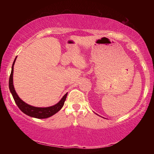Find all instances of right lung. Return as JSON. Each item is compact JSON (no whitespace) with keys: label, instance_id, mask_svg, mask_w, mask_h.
I'll list each match as a JSON object with an SVG mask.
<instances>
[{"label":"right lung","instance_id":"add662e5","mask_svg":"<svg viewBox=\"0 0 154 154\" xmlns=\"http://www.w3.org/2000/svg\"><path fill=\"white\" fill-rule=\"evenodd\" d=\"M17 58V57H16ZM16 58H15L14 63L12 65L11 68V72L9 77V87L10 92L13 96L14 100L18 107L22 111L23 113L27 115L28 116L32 117V118H35L38 119H45L54 116L57 112H58L63 106L65 100H66L67 94H65L59 102L53 106H48V107H36V106H31L28 105L27 103L24 102L21 99L15 92V88L14 86V83H13V74H14V66L15 62L16 60Z\"/></svg>","mask_w":154,"mask_h":154}]
</instances>
